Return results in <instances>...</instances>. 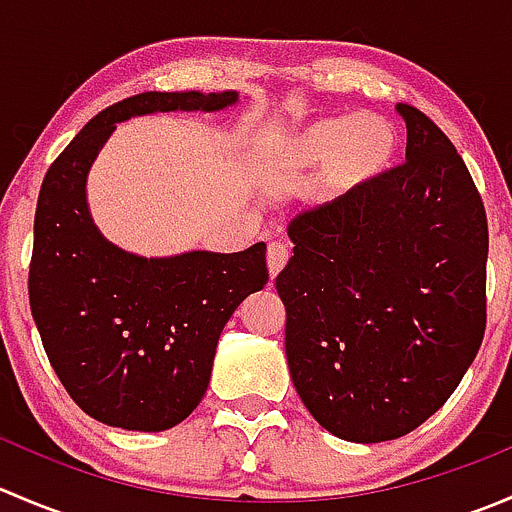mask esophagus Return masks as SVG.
Wrapping results in <instances>:
<instances>
[{"instance_id":"1","label":"esophagus","mask_w":512,"mask_h":512,"mask_svg":"<svg viewBox=\"0 0 512 512\" xmlns=\"http://www.w3.org/2000/svg\"><path fill=\"white\" fill-rule=\"evenodd\" d=\"M289 260V250L282 242H270L267 247V267H270V275L277 277L282 272V267L287 265Z\"/></svg>"}]
</instances>
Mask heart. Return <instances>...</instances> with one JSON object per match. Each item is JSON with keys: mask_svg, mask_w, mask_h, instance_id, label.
<instances>
[{"mask_svg": "<svg viewBox=\"0 0 512 512\" xmlns=\"http://www.w3.org/2000/svg\"><path fill=\"white\" fill-rule=\"evenodd\" d=\"M275 160L287 173L322 170L332 195H352L389 170L399 151L394 123L376 113H329L277 136Z\"/></svg>", "mask_w": 512, "mask_h": 512, "instance_id": "1", "label": "heart"}]
</instances>
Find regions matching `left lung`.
Masks as SVG:
<instances>
[{"label":"left lung","instance_id":"8db88e82","mask_svg":"<svg viewBox=\"0 0 512 512\" xmlns=\"http://www.w3.org/2000/svg\"><path fill=\"white\" fill-rule=\"evenodd\" d=\"M396 108L406 163L299 213L275 280L294 389L354 443L394 441L436 414L485 334L483 200L446 133Z\"/></svg>","mask_w":512,"mask_h":512}]
</instances>
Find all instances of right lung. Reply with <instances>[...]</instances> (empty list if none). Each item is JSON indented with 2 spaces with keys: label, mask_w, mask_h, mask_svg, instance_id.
Here are the masks:
<instances>
[{
  "label": "right lung",
  "mask_w": 512,
  "mask_h": 512,
  "mask_svg": "<svg viewBox=\"0 0 512 512\" xmlns=\"http://www.w3.org/2000/svg\"><path fill=\"white\" fill-rule=\"evenodd\" d=\"M237 91H148L91 118L46 170L34 215L29 304L56 376L81 411L165 431L203 401L215 349L242 299L267 285L265 242L242 252L138 257L98 232L86 175L116 123L156 111H223Z\"/></svg>",
  "instance_id": "right-lung-1"
}]
</instances>
